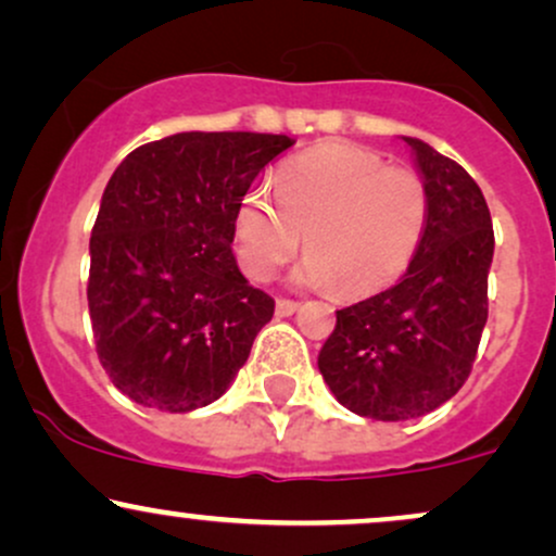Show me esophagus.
Segmentation results:
<instances>
[{"mask_svg":"<svg viewBox=\"0 0 556 556\" xmlns=\"http://www.w3.org/2000/svg\"><path fill=\"white\" fill-rule=\"evenodd\" d=\"M300 307V303L295 300H287V298H277V316H292Z\"/></svg>","mask_w":556,"mask_h":556,"instance_id":"34e87169","label":"esophagus"}]
</instances>
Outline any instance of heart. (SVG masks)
I'll list each match as a JSON object with an SVG mask.
<instances>
[{
    "mask_svg": "<svg viewBox=\"0 0 556 556\" xmlns=\"http://www.w3.org/2000/svg\"><path fill=\"white\" fill-rule=\"evenodd\" d=\"M430 219L425 178L386 165L357 144L329 142L285 160L266 186L251 189L236 212V251L243 271L269 279L300 249L298 282L365 298L391 287L422 243Z\"/></svg>",
    "mask_w": 556,
    "mask_h": 556,
    "instance_id": "b5f03b06",
    "label": "heart"
}]
</instances>
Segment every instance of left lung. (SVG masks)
<instances>
[{
  "instance_id": "obj_1",
  "label": "left lung",
  "mask_w": 556,
  "mask_h": 556,
  "mask_svg": "<svg viewBox=\"0 0 556 556\" xmlns=\"http://www.w3.org/2000/svg\"><path fill=\"white\" fill-rule=\"evenodd\" d=\"M404 142L430 191L422 243L399 285L337 311V329L318 354L339 404L383 422L430 414L466 383L490 311L494 253L477 180L422 139Z\"/></svg>"
}]
</instances>
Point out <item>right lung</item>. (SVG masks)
Returning a JSON list of instances; mask_svg holds the SVG:
<instances>
[{"instance_id":"1","label":"right lung","mask_w":556,"mask_h":556,"mask_svg":"<svg viewBox=\"0 0 556 556\" xmlns=\"http://www.w3.org/2000/svg\"><path fill=\"white\" fill-rule=\"evenodd\" d=\"M285 134L180 131L129 152L90 238L92 337L111 383L186 414L227 391L274 300L232 256L236 212Z\"/></svg>"}]
</instances>
